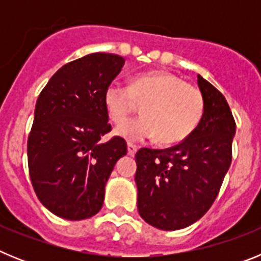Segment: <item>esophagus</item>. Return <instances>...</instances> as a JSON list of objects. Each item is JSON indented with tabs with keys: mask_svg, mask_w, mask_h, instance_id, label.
Returning <instances> with one entry per match:
<instances>
[{
	"mask_svg": "<svg viewBox=\"0 0 261 261\" xmlns=\"http://www.w3.org/2000/svg\"><path fill=\"white\" fill-rule=\"evenodd\" d=\"M136 151H137V146L133 144H128V154L129 155H135Z\"/></svg>",
	"mask_w": 261,
	"mask_h": 261,
	"instance_id": "esophagus-1",
	"label": "esophagus"
}]
</instances>
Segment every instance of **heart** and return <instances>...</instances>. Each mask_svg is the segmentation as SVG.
Returning a JSON list of instances; mask_svg holds the SVG:
<instances>
[{"instance_id": "obj_1", "label": "heart", "mask_w": 261, "mask_h": 261, "mask_svg": "<svg viewBox=\"0 0 261 261\" xmlns=\"http://www.w3.org/2000/svg\"><path fill=\"white\" fill-rule=\"evenodd\" d=\"M143 106V117L126 123L137 103ZM108 119L124 126L116 135L128 141L155 140L174 145L190 137L204 115L205 102L201 91L167 71H149L132 78L129 86L108 85L103 95Z\"/></svg>"}]
</instances>
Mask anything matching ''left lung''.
Segmentation results:
<instances>
[{"label": "left lung", "instance_id": "1", "mask_svg": "<svg viewBox=\"0 0 261 261\" xmlns=\"http://www.w3.org/2000/svg\"><path fill=\"white\" fill-rule=\"evenodd\" d=\"M205 110L195 132L167 149L136 153L137 208L149 225L179 230L209 211L231 165L235 120L225 96L197 75Z\"/></svg>", "mask_w": 261, "mask_h": 261}]
</instances>
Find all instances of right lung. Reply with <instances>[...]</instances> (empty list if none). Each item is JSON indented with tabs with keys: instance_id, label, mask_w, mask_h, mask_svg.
<instances>
[{
	"instance_id": "add662e5",
	"label": "right lung",
	"mask_w": 261,
	"mask_h": 261,
	"mask_svg": "<svg viewBox=\"0 0 261 261\" xmlns=\"http://www.w3.org/2000/svg\"><path fill=\"white\" fill-rule=\"evenodd\" d=\"M125 60L91 53L68 62L52 75L36 100L27 141L29 172L38 199L70 221L95 216L115 163L126 154L124 138L111 132L103 95Z\"/></svg>"
}]
</instances>
